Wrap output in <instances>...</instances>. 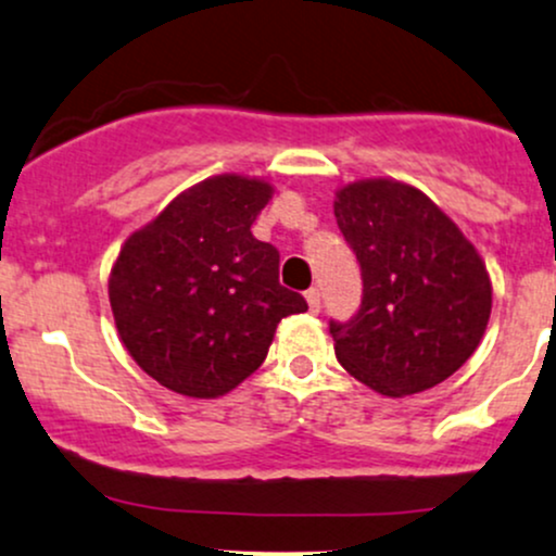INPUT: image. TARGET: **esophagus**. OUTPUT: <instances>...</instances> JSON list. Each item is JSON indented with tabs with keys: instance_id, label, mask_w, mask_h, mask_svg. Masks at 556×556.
<instances>
[{
	"instance_id": "1",
	"label": "esophagus",
	"mask_w": 556,
	"mask_h": 556,
	"mask_svg": "<svg viewBox=\"0 0 556 556\" xmlns=\"http://www.w3.org/2000/svg\"><path fill=\"white\" fill-rule=\"evenodd\" d=\"M305 300H308V308L318 314V308H321V292H318V287H311V290L305 292Z\"/></svg>"
}]
</instances>
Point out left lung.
I'll list each match as a JSON object with an SVG mask.
<instances>
[{"label": "left lung", "instance_id": "obj_1", "mask_svg": "<svg viewBox=\"0 0 556 556\" xmlns=\"http://www.w3.org/2000/svg\"><path fill=\"white\" fill-rule=\"evenodd\" d=\"M340 232L361 264L350 321H329L344 371L387 397L442 384L476 353L491 282L476 248L429 195L397 180L337 193Z\"/></svg>", "mask_w": 556, "mask_h": 556}]
</instances>
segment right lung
Masks as SVG:
<instances>
[{
    "label": "right lung",
    "mask_w": 556,
    "mask_h": 556,
    "mask_svg": "<svg viewBox=\"0 0 556 556\" xmlns=\"http://www.w3.org/2000/svg\"><path fill=\"white\" fill-rule=\"evenodd\" d=\"M271 185L219 175L185 190L132 232L112 266L119 340L151 379L212 400L264 363L277 324L303 314L279 285V251L253 238Z\"/></svg>",
    "instance_id": "obj_1"
}]
</instances>
